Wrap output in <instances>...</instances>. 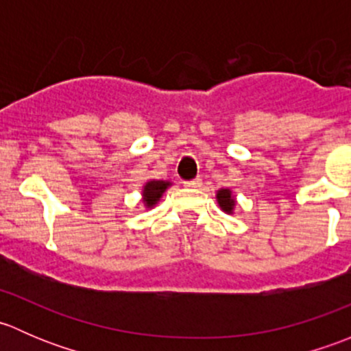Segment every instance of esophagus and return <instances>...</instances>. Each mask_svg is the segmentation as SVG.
Listing matches in <instances>:
<instances>
[{
  "label": "esophagus",
  "mask_w": 351,
  "mask_h": 351,
  "mask_svg": "<svg viewBox=\"0 0 351 351\" xmlns=\"http://www.w3.org/2000/svg\"><path fill=\"white\" fill-rule=\"evenodd\" d=\"M183 185H185L186 189H200L202 180L200 178H195V180H192V182H185V183H183Z\"/></svg>",
  "instance_id": "esophagus-1"
}]
</instances>
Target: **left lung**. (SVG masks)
<instances>
[{
  "mask_svg": "<svg viewBox=\"0 0 351 351\" xmlns=\"http://www.w3.org/2000/svg\"><path fill=\"white\" fill-rule=\"evenodd\" d=\"M215 198H217V204L221 207L222 212L226 214L232 215L234 214V208H236V198L232 195V190L231 189H221L215 192Z\"/></svg>",
  "mask_w": 351,
  "mask_h": 351,
  "instance_id": "1",
  "label": "left lung"
}]
</instances>
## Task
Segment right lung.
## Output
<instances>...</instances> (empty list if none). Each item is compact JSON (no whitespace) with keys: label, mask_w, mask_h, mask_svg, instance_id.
I'll return each mask as SVG.
<instances>
[{"label":"right lung","mask_w":351,"mask_h":351,"mask_svg":"<svg viewBox=\"0 0 351 351\" xmlns=\"http://www.w3.org/2000/svg\"><path fill=\"white\" fill-rule=\"evenodd\" d=\"M173 183L168 180H147L143 185V204L144 207L149 210V208L156 207L159 200H161L162 193L171 186Z\"/></svg>","instance_id":"obj_1"}]
</instances>
